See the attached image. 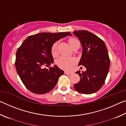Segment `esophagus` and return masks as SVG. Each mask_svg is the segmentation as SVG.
Wrapping results in <instances>:
<instances>
[{
    "label": "esophagus",
    "instance_id": "1",
    "mask_svg": "<svg viewBox=\"0 0 126 126\" xmlns=\"http://www.w3.org/2000/svg\"><path fill=\"white\" fill-rule=\"evenodd\" d=\"M65 74H72V72H68V71H65Z\"/></svg>",
    "mask_w": 126,
    "mask_h": 126
}]
</instances>
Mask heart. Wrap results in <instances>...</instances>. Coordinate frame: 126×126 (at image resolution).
<instances>
[{
    "mask_svg": "<svg viewBox=\"0 0 126 126\" xmlns=\"http://www.w3.org/2000/svg\"><path fill=\"white\" fill-rule=\"evenodd\" d=\"M76 39H71L69 41V44L71 43L72 42H73ZM57 43H55L53 46H52V53L53 54H55L57 52ZM75 63V61L74 59L72 58H67V57H62V58H59L58 61H57V64L59 67L63 69L69 70L72 68V65L74 64V63Z\"/></svg>",
    "mask_w": 126,
    "mask_h": 126,
    "instance_id": "1",
    "label": "heart"
}]
</instances>
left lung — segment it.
Masks as SVG:
<instances>
[{"instance_id": "obj_1", "label": "left lung", "mask_w": 126, "mask_h": 126, "mask_svg": "<svg viewBox=\"0 0 126 126\" xmlns=\"http://www.w3.org/2000/svg\"><path fill=\"white\" fill-rule=\"evenodd\" d=\"M73 34L78 38L82 47V54L78 65H82L86 71L76 73L80 80L74 85V89L82 94L96 92L103 86L110 69V60L104 42L96 35L87 31H76Z\"/></svg>"}]
</instances>
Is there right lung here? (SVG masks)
<instances>
[{"mask_svg":"<svg viewBox=\"0 0 126 126\" xmlns=\"http://www.w3.org/2000/svg\"><path fill=\"white\" fill-rule=\"evenodd\" d=\"M70 32L40 33L29 36L16 53L15 65L19 76L26 88L34 93L45 94L54 88L60 76L64 73L57 65L49 69L44 65L53 63V44Z\"/></svg>","mask_w":126,"mask_h":126,"instance_id":"obj_1","label":"right lung"}]
</instances>
